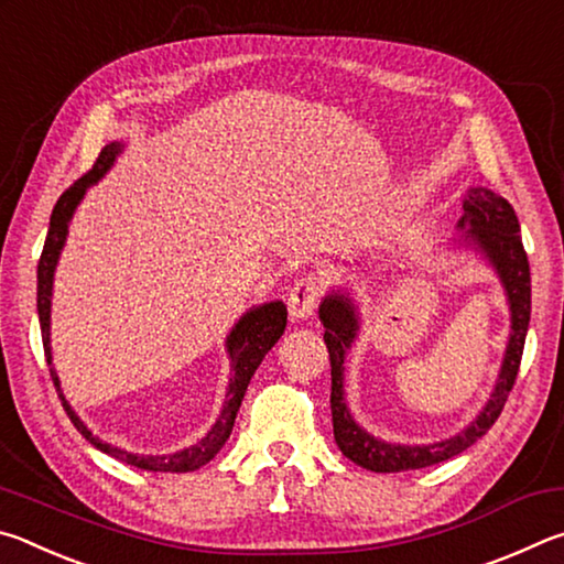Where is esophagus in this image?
Wrapping results in <instances>:
<instances>
[{
  "mask_svg": "<svg viewBox=\"0 0 564 564\" xmlns=\"http://www.w3.org/2000/svg\"><path fill=\"white\" fill-rule=\"evenodd\" d=\"M323 295V281L318 275H303L293 283L289 293V313L293 318H308L316 311Z\"/></svg>",
  "mask_w": 564,
  "mask_h": 564,
  "instance_id": "obj_1",
  "label": "esophagus"
}]
</instances>
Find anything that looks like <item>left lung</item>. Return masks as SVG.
<instances>
[{
    "label": "left lung",
    "instance_id": "1",
    "mask_svg": "<svg viewBox=\"0 0 564 564\" xmlns=\"http://www.w3.org/2000/svg\"><path fill=\"white\" fill-rule=\"evenodd\" d=\"M465 216L460 218V226H470L465 236L482 248L488 256L495 271L500 273L508 291L510 311H512V333L508 343V352H505V362L495 386V393L490 403L485 405L480 415L467 425L460 435L451 437V441L433 443V445H390L383 441H376L373 435L352 423V417L346 408V398H343V358L350 348L352 338H356L358 323L352 305L346 295H328L321 303V321L326 326L323 340H326L328 356H330V413H333V435L340 453L360 467L373 473H403V470H420V467L451 460V457L467 451L475 441L490 431L495 420L500 417L508 395L518 378L524 336H528L530 326V263L528 253H524L522 236H520V221L514 216V208L505 202L502 196L492 194L488 188H470L465 198Z\"/></svg>",
    "mask_w": 564,
    "mask_h": 564
}]
</instances>
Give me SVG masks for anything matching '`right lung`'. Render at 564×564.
Instances as JSON below:
<instances>
[{
    "mask_svg": "<svg viewBox=\"0 0 564 564\" xmlns=\"http://www.w3.org/2000/svg\"><path fill=\"white\" fill-rule=\"evenodd\" d=\"M119 151H121V144L104 147L97 161H94V166L64 191L52 212L50 234H46V241H44L42 256H40V269H36V311H40V326H42V343H44L46 362H52V350H50L52 281H54V269H56V261H59V251L64 246L66 231H69V218L74 214L76 204L82 202L84 191H87L94 181H99L104 174H107ZM285 318H289V311H285V305L281 301H275V303L261 305V308H253L251 313H246V316L236 323L231 336H228V356H231V362H234V378H231V383H228L226 405L221 410V415H218L216 425L212 427V433H208L202 443L191 445V447H186V451L174 453V455H164V457L133 455L127 451H119V447H113L109 443H101L99 437H94L89 427L84 425L79 417H76L69 403H66V398L62 395V388H59V378H56L54 370H52V380H54L56 393H59L66 415H69L76 431L87 437L94 447H99L101 453H107L111 457H117V460H121V463L141 467V470H149V473H194V470H198V467L212 460V457L221 451L224 443L228 441V435H231L234 423H236V413H238V408H241V400L246 395L248 383H251V376L256 373V368L261 366L265 352H269L275 346V340L283 336Z\"/></svg>",
    "mask_w": 564,
    "mask_h": 564,
    "instance_id": "1",
    "label": "right lung"
}]
</instances>
